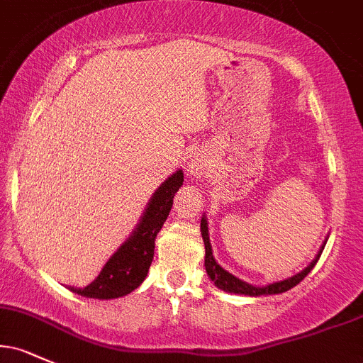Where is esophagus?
<instances>
[{
    "label": "esophagus",
    "mask_w": 363,
    "mask_h": 363,
    "mask_svg": "<svg viewBox=\"0 0 363 363\" xmlns=\"http://www.w3.org/2000/svg\"><path fill=\"white\" fill-rule=\"evenodd\" d=\"M191 169H194L196 172H198V170H201V165H199V164H193V167H191Z\"/></svg>",
    "instance_id": "1"
}]
</instances>
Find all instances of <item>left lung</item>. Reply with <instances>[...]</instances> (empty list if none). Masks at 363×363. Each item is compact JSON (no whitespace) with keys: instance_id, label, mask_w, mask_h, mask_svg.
I'll return each instance as SVG.
<instances>
[{"instance_id":"obj_1","label":"left lung","mask_w":363,"mask_h":363,"mask_svg":"<svg viewBox=\"0 0 363 363\" xmlns=\"http://www.w3.org/2000/svg\"><path fill=\"white\" fill-rule=\"evenodd\" d=\"M201 235H203V240H205V251H206V256H205V266H206V273L208 277L211 278V280L215 281V285L218 286L220 290H225V291H230V294H242V295H251V297H257V295H273V294H283V291L294 289L295 285H298L303 278L307 277V274L311 273V269L314 268L315 262H318L320 254H318V257H315L314 261L311 262L309 266H307L303 272H301L298 274H295V277L291 278H286V280L283 281H277V283H272V285L268 286H252L249 285V283H245L242 280H239V278H235L234 274L227 273L222 266L218 264V262L215 261L213 257V252H211V245H210V237H208V227H206V220L205 216L201 218ZM324 249V247H323Z\"/></svg>"}]
</instances>
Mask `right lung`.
Masks as SVG:
<instances>
[{
  "label": "right lung",
  "instance_id": "1",
  "mask_svg": "<svg viewBox=\"0 0 363 363\" xmlns=\"http://www.w3.org/2000/svg\"><path fill=\"white\" fill-rule=\"evenodd\" d=\"M182 181L184 174L179 170L158 187L135 234L107 261L101 274L90 285L83 289L69 286V290L89 298H118L138 289L147 278L155 251V237L167 220Z\"/></svg>",
  "mask_w": 363,
  "mask_h": 363
}]
</instances>
